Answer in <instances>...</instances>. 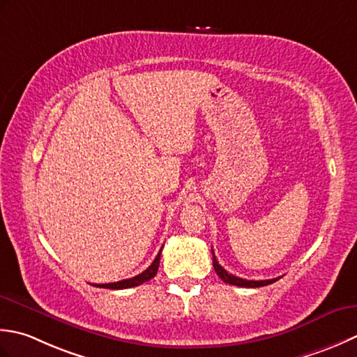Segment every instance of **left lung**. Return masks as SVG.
I'll list each match as a JSON object with an SVG mask.
<instances>
[{"label": "left lung", "mask_w": 357, "mask_h": 357, "mask_svg": "<svg viewBox=\"0 0 357 357\" xmlns=\"http://www.w3.org/2000/svg\"><path fill=\"white\" fill-rule=\"evenodd\" d=\"M213 266L217 273V275L225 282V283H229V285H236V287H243V288H259V287H266L270 285V283H274L278 279H270V280H246L242 278H237L234 274H229L225 268H222L219 265V261H217L215 256H214V251H213Z\"/></svg>", "instance_id": "8db88e82"}]
</instances>
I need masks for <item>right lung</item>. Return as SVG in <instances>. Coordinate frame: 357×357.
I'll return each mask as SVG.
<instances>
[{
  "mask_svg": "<svg viewBox=\"0 0 357 357\" xmlns=\"http://www.w3.org/2000/svg\"><path fill=\"white\" fill-rule=\"evenodd\" d=\"M160 254H162V250L157 254V257L152 261L151 266L146 268L143 273H140L135 278L130 279H125V280H119V282H112V283H103V285H96L98 288H109V289H125V288H132V287H138L142 283L151 280L152 278H155V274L158 271V265H160Z\"/></svg>",
  "mask_w": 357,
  "mask_h": 357,
  "instance_id": "obj_1",
  "label": "right lung"
}]
</instances>
